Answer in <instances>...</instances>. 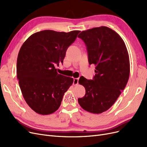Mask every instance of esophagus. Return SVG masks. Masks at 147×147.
Here are the masks:
<instances>
[{
    "label": "esophagus",
    "instance_id": "1",
    "mask_svg": "<svg viewBox=\"0 0 147 147\" xmlns=\"http://www.w3.org/2000/svg\"><path fill=\"white\" fill-rule=\"evenodd\" d=\"M78 81H79V79L78 78H74V81H73L74 86H77V85L78 84Z\"/></svg>",
    "mask_w": 147,
    "mask_h": 147
}]
</instances>
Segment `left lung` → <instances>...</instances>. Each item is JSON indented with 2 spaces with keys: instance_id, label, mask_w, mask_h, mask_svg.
I'll use <instances>...</instances> for the list:
<instances>
[{
  "instance_id": "obj_1",
  "label": "left lung",
  "mask_w": 147,
  "mask_h": 147,
  "mask_svg": "<svg viewBox=\"0 0 147 147\" xmlns=\"http://www.w3.org/2000/svg\"><path fill=\"white\" fill-rule=\"evenodd\" d=\"M78 37L86 43L89 64L96 66L93 80H79L86 94L78 102L85 111L101 113L115 103L128 81V52L121 36L106 26L82 31Z\"/></svg>"
}]
</instances>
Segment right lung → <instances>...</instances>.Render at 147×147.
I'll use <instances>...</instances> for the list:
<instances>
[{"label":"right lung","instance_id":"add662e5","mask_svg":"<svg viewBox=\"0 0 147 147\" xmlns=\"http://www.w3.org/2000/svg\"><path fill=\"white\" fill-rule=\"evenodd\" d=\"M80 31L42 30L26 40L17 59V78L22 94L36 113L49 115L59 108L73 79L58 74L68 47Z\"/></svg>","mask_w":147,"mask_h":147}]
</instances>
